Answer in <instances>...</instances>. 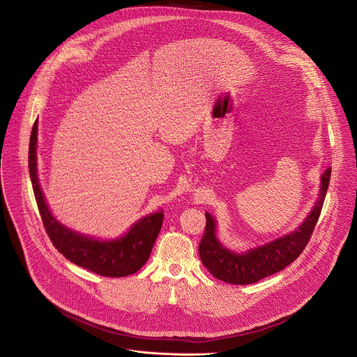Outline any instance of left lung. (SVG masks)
Listing matches in <instances>:
<instances>
[{
    "mask_svg": "<svg viewBox=\"0 0 357 357\" xmlns=\"http://www.w3.org/2000/svg\"><path fill=\"white\" fill-rule=\"evenodd\" d=\"M332 168L321 175V186L314 208L307 215L299 229L283 238L255 248L243 253H235L225 249L215 235V220L209 213L206 216L205 234L199 243V256L204 266L219 280L232 284H250L266 276L284 269L301 256L309 243L314 226L320 216L323 202L331 181Z\"/></svg>",
    "mask_w": 357,
    "mask_h": 357,
    "instance_id": "1",
    "label": "left lung"
}]
</instances>
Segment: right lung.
<instances>
[{
  "mask_svg": "<svg viewBox=\"0 0 357 357\" xmlns=\"http://www.w3.org/2000/svg\"><path fill=\"white\" fill-rule=\"evenodd\" d=\"M37 121L32 126L28 151V168L36 201L47 235L55 249L68 261L100 276L122 278L138 272L148 261L164 222V212H156L137 222L131 231L112 242L95 241L67 229L51 215L37 176Z\"/></svg>",
  "mask_w": 357,
  "mask_h": 357,
  "instance_id": "add662e5",
  "label": "right lung"
}]
</instances>
